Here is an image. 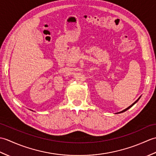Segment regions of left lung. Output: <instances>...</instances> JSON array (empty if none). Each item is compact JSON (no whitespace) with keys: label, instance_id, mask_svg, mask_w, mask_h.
<instances>
[{"label":"left lung","instance_id":"1","mask_svg":"<svg viewBox=\"0 0 156 156\" xmlns=\"http://www.w3.org/2000/svg\"><path fill=\"white\" fill-rule=\"evenodd\" d=\"M140 98H139L137 99V100L136 101H135V102H133V104H132V105H131V106H129V107H127V108H125V110H123V111H121V112H118V113H121V112H123L126 111H127V110H128V109H129V108H131V107H132V106H133V105H135V103H136V102H137V101H139V99H140Z\"/></svg>","mask_w":156,"mask_h":156}]
</instances>
